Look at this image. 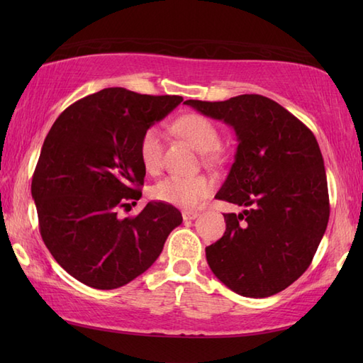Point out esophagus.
<instances>
[{
    "instance_id": "1",
    "label": "esophagus",
    "mask_w": 363,
    "mask_h": 363,
    "mask_svg": "<svg viewBox=\"0 0 363 363\" xmlns=\"http://www.w3.org/2000/svg\"><path fill=\"white\" fill-rule=\"evenodd\" d=\"M198 212H195V211H184L182 212V218H184V221H191V220H195V218H198Z\"/></svg>"
}]
</instances>
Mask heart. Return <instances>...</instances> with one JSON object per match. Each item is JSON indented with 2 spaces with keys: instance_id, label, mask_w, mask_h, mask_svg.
Instances as JSON below:
<instances>
[{
  "instance_id": "b5f03b06",
  "label": "heart",
  "mask_w": 363,
  "mask_h": 363,
  "mask_svg": "<svg viewBox=\"0 0 363 363\" xmlns=\"http://www.w3.org/2000/svg\"><path fill=\"white\" fill-rule=\"evenodd\" d=\"M174 130L201 152L213 151L220 145V130L201 113H186L174 121ZM138 156L146 172L156 174L164 156V130L159 125L148 126L138 143ZM213 182L201 174H168L151 187V196L157 201L177 207H195L209 196Z\"/></svg>"
}]
</instances>
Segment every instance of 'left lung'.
I'll list each match as a JSON object with an SVG mask.
<instances>
[{
  "label": "left lung",
  "mask_w": 363,
  "mask_h": 363,
  "mask_svg": "<svg viewBox=\"0 0 363 363\" xmlns=\"http://www.w3.org/2000/svg\"><path fill=\"white\" fill-rule=\"evenodd\" d=\"M186 104L225 121L238 142L215 198L245 211L225 213V235L206 248L207 264L238 295H276L309 268L328 226V179L317 138L262 95Z\"/></svg>",
  "instance_id": "8db88e82"
}]
</instances>
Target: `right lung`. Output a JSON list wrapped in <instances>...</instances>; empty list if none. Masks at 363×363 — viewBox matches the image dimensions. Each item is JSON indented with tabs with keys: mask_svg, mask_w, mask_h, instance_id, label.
Returning <instances> with one entry per match:
<instances>
[{
	"mask_svg": "<svg viewBox=\"0 0 363 363\" xmlns=\"http://www.w3.org/2000/svg\"><path fill=\"white\" fill-rule=\"evenodd\" d=\"M181 101L104 89L67 107L45 138L30 184L40 234L57 264L89 287L112 290L135 279L182 223L176 207L154 201L137 217L117 215L142 196L143 130Z\"/></svg>",
	"mask_w": 363,
	"mask_h": 363,
	"instance_id": "obj_1",
	"label": "right lung"
}]
</instances>
